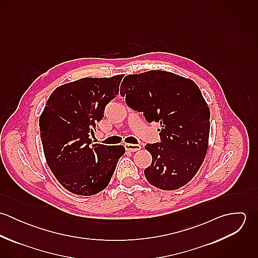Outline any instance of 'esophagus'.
I'll return each mask as SVG.
<instances>
[{"label":"esophagus","instance_id":"esophagus-1","mask_svg":"<svg viewBox=\"0 0 258 258\" xmlns=\"http://www.w3.org/2000/svg\"><path fill=\"white\" fill-rule=\"evenodd\" d=\"M125 149L129 152H136L141 149V145L139 144H125Z\"/></svg>","mask_w":258,"mask_h":258}]
</instances>
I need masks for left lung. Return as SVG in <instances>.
Masks as SVG:
<instances>
[{
    "label": "left lung",
    "mask_w": 258,
    "mask_h": 258,
    "mask_svg": "<svg viewBox=\"0 0 258 258\" xmlns=\"http://www.w3.org/2000/svg\"><path fill=\"white\" fill-rule=\"evenodd\" d=\"M122 96L147 122H160V142L147 144L151 165L144 170L152 185L173 190L187 184L206 157L210 134V109L190 79L150 71L125 76Z\"/></svg>",
    "instance_id": "1"
}]
</instances>
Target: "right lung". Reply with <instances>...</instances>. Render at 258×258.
I'll return each instance as SVG.
<instances>
[{
	"label": "right lung",
	"instance_id": "right-lung-1",
	"mask_svg": "<svg viewBox=\"0 0 258 258\" xmlns=\"http://www.w3.org/2000/svg\"><path fill=\"white\" fill-rule=\"evenodd\" d=\"M123 75L81 78L57 87L39 117L46 163L64 188L80 196L103 190L125 148L93 144L90 135L105 106L119 92Z\"/></svg>",
	"mask_w": 258,
	"mask_h": 258
}]
</instances>
